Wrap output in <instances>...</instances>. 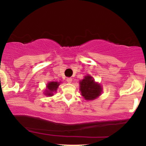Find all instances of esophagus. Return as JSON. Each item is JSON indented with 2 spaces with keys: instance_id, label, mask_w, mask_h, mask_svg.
Wrapping results in <instances>:
<instances>
[{
  "instance_id": "esophagus-1",
  "label": "esophagus",
  "mask_w": 146,
  "mask_h": 146,
  "mask_svg": "<svg viewBox=\"0 0 146 146\" xmlns=\"http://www.w3.org/2000/svg\"><path fill=\"white\" fill-rule=\"evenodd\" d=\"M66 82L68 83H70L72 82V78H66Z\"/></svg>"
}]
</instances>
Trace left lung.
<instances>
[{"mask_svg":"<svg viewBox=\"0 0 146 146\" xmlns=\"http://www.w3.org/2000/svg\"><path fill=\"white\" fill-rule=\"evenodd\" d=\"M80 84L82 95L86 100H94L101 94V86L96 83L90 76H85L82 80L80 82Z\"/></svg>","mask_w":146,"mask_h":146,"instance_id":"obj_1","label":"left lung"}]
</instances>
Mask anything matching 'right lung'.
I'll return each instance as SVG.
<instances>
[{"label":"right lung","instance_id":"1","mask_svg":"<svg viewBox=\"0 0 146 146\" xmlns=\"http://www.w3.org/2000/svg\"><path fill=\"white\" fill-rule=\"evenodd\" d=\"M59 85H60V82H49L47 85V91H46V95L50 96L53 95L52 93L57 90Z\"/></svg>","mask_w":146,"mask_h":146}]
</instances>
